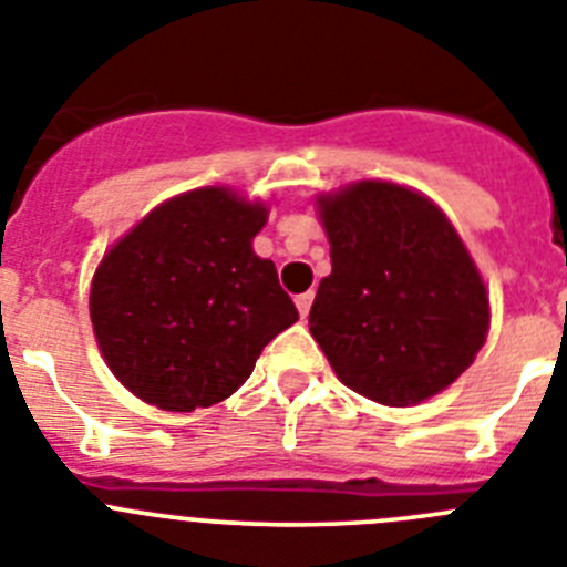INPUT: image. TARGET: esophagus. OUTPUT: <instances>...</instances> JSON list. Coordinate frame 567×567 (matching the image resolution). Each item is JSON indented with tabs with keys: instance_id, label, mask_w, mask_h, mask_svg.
I'll use <instances>...</instances> for the list:
<instances>
[{
	"instance_id": "esophagus-1",
	"label": "esophagus",
	"mask_w": 567,
	"mask_h": 567,
	"mask_svg": "<svg viewBox=\"0 0 567 567\" xmlns=\"http://www.w3.org/2000/svg\"><path fill=\"white\" fill-rule=\"evenodd\" d=\"M312 300H315V292H303V295H298V298H295V307H298L300 318H307L309 309H312Z\"/></svg>"
}]
</instances>
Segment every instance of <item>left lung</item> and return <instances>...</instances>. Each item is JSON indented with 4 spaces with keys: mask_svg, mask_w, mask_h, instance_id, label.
<instances>
[{
    "mask_svg": "<svg viewBox=\"0 0 567 567\" xmlns=\"http://www.w3.org/2000/svg\"><path fill=\"white\" fill-rule=\"evenodd\" d=\"M332 247L309 332L340 383L383 405L443 392L488 334V292L468 249L425 195L358 182L318 198Z\"/></svg>",
    "mask_w": 567,
    "mask_h": 567,
    "instance_id": "left-lung-1",
    "label": "left lung"
}]
</instances>
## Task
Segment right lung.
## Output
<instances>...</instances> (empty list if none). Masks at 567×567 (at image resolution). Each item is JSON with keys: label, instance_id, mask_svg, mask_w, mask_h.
Here are the masks:
<instances>
[{"label": "right lung", "instance_id": "1", "mask_svg": "<svg viewBox=\"0 0 567 567\" xmlns=\"http://www.w3.org/2000/svg\"><path fill=\"white\" fill-rule=\"evenodd\" d=\"M264 224V204L202 187L158 204L104 255L90 320L135 398L167 412L221 403L298 320L272 260L252 252Z\"/></svg>", "mask_w": 567, "mask_h": 567}]
</instances>
